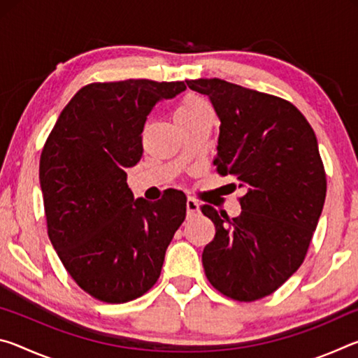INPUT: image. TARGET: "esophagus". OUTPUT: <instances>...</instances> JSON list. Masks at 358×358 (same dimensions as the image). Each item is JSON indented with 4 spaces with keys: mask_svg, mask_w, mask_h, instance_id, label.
Here are the masks:
<instances>
[{
    "mask_svg": "<svg viewBox=\"0 0 358 358\" xmlns=\"http://www.w3.org/2000/svg\"><path fill=\"white\" fill-rule=\"evenodd\" d=\"M199 208H201V205H199V202L196 201V199L192 197H187L186 201V211H187V216H194L199 211Z\"/></svg>",
    "mask_w": 358,
    "mask_h": 358,
    "instance_id": "34e87169",
    "label": "esophagus"
}]
</instances>
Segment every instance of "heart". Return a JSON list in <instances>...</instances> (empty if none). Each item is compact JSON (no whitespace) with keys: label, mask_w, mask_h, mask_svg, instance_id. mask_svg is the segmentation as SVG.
<instances>
[{"label":"heart","mask_w":358,"mask_h":358,"mask_svg":"<svg viewBox=\"0 0 358 358\" xmlns=\"http://www.w3.org/2000/svg\"><path fill=\"white\" fill-rule=\"evenodd\" d=\"M208 104L203 99L197 98V96H187V98L180 102L177 112H175V120L178 121L183 118H189L203 110H208Z\"/></svg>","instance_id":"b5f03b06"}]
</instances>
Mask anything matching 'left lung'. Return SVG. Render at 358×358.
Returning a JSON list of instances; mask_svg holds the SVG:
<instances>
[{
    "mask_svg": "<svg viewBox=\"0 0 358 358\" xmlns=\"http://www.w3.org/2000/svg\"><path fill=\"white\" fill-rule=\"evenodd\" d=\"M186 85L208 96L221 121L217 173L245 189L237 217L201 207L216 227L203 248L205 275L229 299H264L299 270L322 213L327 180L316 134L299 108L278 96L221 78Z\"/></svg>",
    "mask_w": 358,
    "mask_h": 358,
    "instance_id": "8db88e82",
    "label": "left lung"
}]
</instances>
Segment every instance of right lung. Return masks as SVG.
<instances>
[{
  "instance_id": "obj_1",
  "label": "right lung",
  "mask_w": 358,
  "mask_h": 358,
  "mask_svg": "<svg viewBox=\"0 0 358 358\" xmlns=\"http://www.w3.org/2000/svg\"><path fill=\"white\" fill-rule=\"evenodd\" d=\"M185 82L129 78L90 83L59 113L42 148L39 181L47 232L78 287L106 303H126L155 286L186 196L134 199L126 169L141 161L142 131L162 99Z\"/></svg>"
}]
</instances>
